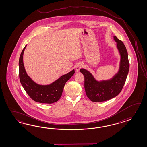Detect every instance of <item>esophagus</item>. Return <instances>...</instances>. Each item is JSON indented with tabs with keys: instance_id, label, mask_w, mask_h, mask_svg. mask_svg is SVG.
Instances as JSON below:
<instances>
[{
	"instance_id": "34e87169",
	"label": "esophagus",
	"mask_w": 147,
	"mask_h": 147,
	"mask_svg": "<svg viewBox=\"0 0 147 147\" xmlns=\"http://www.w3.org/2000/svg\"><path fill=\"white\" fill-rule=\"evenodd\" d=\"M82 67H83V66H82V64L79 63L78 65H77V66H76V70L78 71L80 70V69H81Z\"/></svg>"
}]
</instances>
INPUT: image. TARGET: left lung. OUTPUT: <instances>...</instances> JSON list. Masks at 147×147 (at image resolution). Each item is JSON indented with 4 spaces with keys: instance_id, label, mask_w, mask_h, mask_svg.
Masks as SVG:
<instances>
[{
    "instance_id": "1",
    "label": "left lung",
    "mask_w": 147,
    "mask_h": 147,
    "mask_svg": "<svg viewBox=\"0 0 147 147\" xmlns=\"http://www.w3.org/2000/svg\"><path fill=\"white\" fill-rule=\"evenodd\" d=\"M117 46L121 55L119 72L113 78L108 81L98 82L90 72L80 69L84 77V89L88 98L93 102H102L118 96L122 90L129 69L128 53L122 41L114 36Z\"/></svg>"
}]
</instances>
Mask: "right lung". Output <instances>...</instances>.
Masks as SVG:
<instances>
[{
	"label": "right lung",
	"instance_id": "1",
	"mask_svg": "<svg viewBox=\"0 0 147 147\" xmlns=\"http://www.w3.org/2000/svg\"><path fill=\"white\" fill-rule=\"evenodd\" d=\"M26 46L24 48L19 60V76L20 81L26 92L32 100L42 103H53L59 100L66 82L75 73L73 70L67 75L49 85L42 86L36 84L28 76L23 63V54Z\"/></svg>",
	"mask_w": 147,
	"mask_h": 147
}]
</instances>
